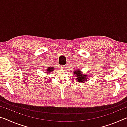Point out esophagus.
Here are the masks:
<instances>
[{"mask_svg":"<svg viewBox=\"0 0 127 127\" xmlns=\"http://www.w3.org/2000/svg\"><path fill=\"white\" fill-rule=\"evenodd\" d=\"M66 66H67L66 65H64L62 66V68H63V69H65V68H66Z\"/></svg>","mask_w":127,"mask_h":127,"instance_id":"1","label":"esophagus"}]
</instances>
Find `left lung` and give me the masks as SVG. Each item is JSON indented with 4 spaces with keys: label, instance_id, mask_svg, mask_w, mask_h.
<instances>
[{
    "label": "left lung",
    "instance_id": "left-lung-1",
    "mask_svg": "<svg viewBox=\"0 0 127 127\" xmlns=\"http://www.w3.org/2000/svg\"><path fill=\"white\" fill-rule=\"evenodd\" d=\"M75 74V76H76V79L77 81L78 82L81 83H84L85 81H87L88 78L86 76V74H82L81 72V70L79 69L75 70V72H74Z\"/></svg>",
    "mask_w": 127,
    "mask_h": 127
}]
</instances>
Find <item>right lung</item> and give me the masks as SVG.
Instances as JSON below:
<instances>
[{
  "label": "right lung",
  "instance_id": "1",
  "mask_svg": "<svg viewBox=\"0 0 127 127\" xmlns=\"http://www.w3.org/2000/svg\"><path fill=\"white\" fill-rule=\"evenodd\" d=\"M54 69V67H51V66H49V67H48V69L46 70V72H45L46 73L49 74V73H50V72L53 71Z\"/></svg>",
  "mask_w": 127,
  "mask_h": 127
}]
</instances>
